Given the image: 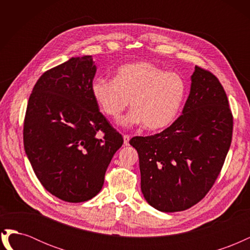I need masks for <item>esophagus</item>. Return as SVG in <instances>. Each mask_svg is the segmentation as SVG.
Wrapping results in <instances>:
<instances>
[{"label":"esophagus","mask_w":250,"mask_h":250,"mask_svg":"<svg viewBox=\"0 0 250 250\" xmlns=\"http://www.w3.org/2000/svg\"><path fill=\"white\" fill-rule=\"evenodd\" d=\"M123 139H124V145H125V146H128V145H129L130 135H128V134H124V135H123Z\"/></svg>","instance_id":"esophagus-1"}]
</instances>
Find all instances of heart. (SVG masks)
<instances>
[{
    "label": "heart",
    "mask_w": 250,
    "mask_h": 250,
    "mask_svg": "<svg viewBox=\"0 0 250 250\" xmlns=\"http://www.w3.org/2000/svg\"><path fill=\"white\" fill-rule=\"evenodd\" d=\"M90 89L105 116L119 119L130 101L132 109L122 124H144L148 130H158L169 126L178 115L187 83L177 73L166 72L149 62H137L119 67L115 79L95 78Z\"/></svg>",
    "instance_id": "b5f03b06"
}]
</instances>
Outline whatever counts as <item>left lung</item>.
Wrapping results in <instances>:
<instances>
[{
    "instance_id": "left-lung-1",
    "label": "left lung",
    "mask_w": 250,
    "mask_h": 250,
    "mask_svg": "<svg viewBox=\"0 0 250 250\" xmlns=\"http://www.w3.org/2000/svg\"><path fill=\"white\" fill-rule=\"evenodd\" d=\"M191 79L183 115L164 131L129 142L139 153L144 197L166 213L188 209L206 197L231 143L232 113L220 81L197 65Z\"/></svg>"
}]
</instances>
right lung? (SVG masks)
I'll return each mask as SVG.
<instances>
[{"label":"right lung","instance_id":"right-lung-1","mask_svg":"<svg viewBox=\"0 0 250 250\" xmlns=\"http://www.w3.org/2000/svg\"><path fill=\"white\" fill-rule=\"evenodd\" d=\"M96 70L92 56L72 57L42 75L27 105L22 135L29 162L43 188L66 202L87 201L101 191L123 145L92 95Z\"/></svg>","mask_w":250,"mask_h":250}]
</instances>
